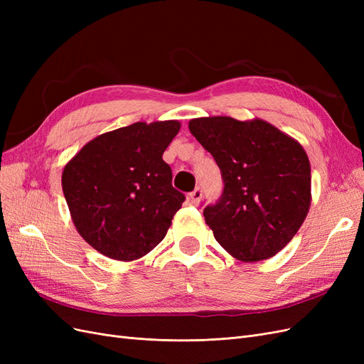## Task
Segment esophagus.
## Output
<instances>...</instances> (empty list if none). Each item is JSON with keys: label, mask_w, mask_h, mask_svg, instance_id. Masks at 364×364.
Instances as JSON below:
<instances>
[{"label": "esophagus", "mask_w": 364, "mask_h": 364, "mask_svg": "<svg viewBox=\"0 0 364 364\" xmlns=\"http://www.w3.org/2000/svg\"><path fill=\"white\" fill-rule=\"evenodd\" d=\"M200 199H202V190L200 188H196L193 193L188 194V202L191 205H199Z\"/></svg>", "instance_id": "34e87169"}]
</instances>
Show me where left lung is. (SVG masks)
<instances>
[{
    "label": "left lung",
    "instance_id": "obj_1",
    "mask_svg": "<svg viewBox=\"0 0 364 364\" xmlns=\"http://www.w3.org/2000/svg\"><path fill=\"white\" fill-rule=\"evenodd\" d=\"M188 127L222 171L223 193L203 209L218 245L245 262L277 255L311 205V168L304 147L259 118L203 117Z\"/></svg>",
    "mask_w": 364,
    "mask_h": 364
}]
</instances>
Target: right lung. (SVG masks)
Here are the masks:
<instances>
[{
	"instance_id": "right-lung-1",
	"label": "right lung",
	"mask_w": 364,
	"mask_h": 364,
	"mask_svg": "<svg viewBox=\"0 0 364 364\" xmlns=\"http://www.w3.org/2000/svg\"><path fill=\"white\" fill-rule=\"evenodd\" d=\"M176 119L134 123L94 138L65 165L62 188L77 232L95 250L134 261L155 249L185 196L162 155Z\"/></svg>"
}]
</instances>
